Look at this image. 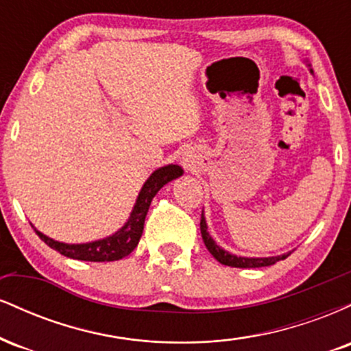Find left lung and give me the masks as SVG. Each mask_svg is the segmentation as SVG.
<instances>
[{"label": "left lung", "mask_w": 351, "mask_h": 351, "mask_svg": "<svg viewBox=\"0 0 351 351\" xmlns=\"http://www.w3.org/2000/svg\"><path fill=\"white\" fill-rule=\"evenodd\" d=\"M312 72V69H310ZM201 236H203L204 245L208 247V251L213 254V257L217 261V263L229 265V267H239V269H252V267H265V265H272L279 261H284L285 257L291 256V252L282 254V256H272V257H243V256H236V254H231L228 251H224L223 247H219L215 243L211 236L208 232V224L206 219H204V215H201Z\"/></svg>", "instance_id": "8db88e82"}]
</instances>
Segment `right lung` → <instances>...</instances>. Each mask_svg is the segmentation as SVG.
Instances as JSON below:
<instances>
[{
	"label": "right lung",
	"mask_w": 351,
	"mask_h": 351,
	"mask_svg": "<svg viewBox=\"0 0 351 351\" xmlns=\"http://www.w3.org/2000/svg\"><path fill=\"white\" fill-rule=\"evenodd\" d=\"M183 175V168L178 165H167V167L158 168L150 175V178L145 181V184L140 189L138 198L134 209H132L130 217L115 234L104 237V239L92 241L86 244H66L59 241L51 239L43 232H39L34 226L36 234L49 245L51 249L62 254V256L71 257L77 261H90V263H110V261H119L127 257L138 244L140 237L143 232L145 217H147L148 208H150L152 199L155 198L156 193L162 189L165 184L170 183L171 180L178 178Z\"/></svg>",
	"instance_id": "add662e5"
}]
</instances>
